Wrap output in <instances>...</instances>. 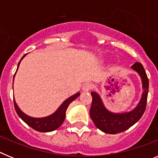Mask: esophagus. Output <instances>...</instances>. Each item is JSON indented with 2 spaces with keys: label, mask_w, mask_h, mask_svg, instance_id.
I'll return each mask as SVG.
<instances>
[{
  "label": "esophagus",
  "mask_w": 158,
  "mask_h": 158,
  "mask_svg": "<svg viewBox=\"0 0 158 158\" xmlns=\"http://www.w3.org/2000/svg\"><path fill=\"white\" fill-rule=\"evenodd\" d=\"M92 88H93V85L91 83H89V82H86L82 86V90L84 92H89V90H91Z\"/></svg>",
  "instance_id": "34e87169"
}]
</instances>
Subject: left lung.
Listing matches in <instances>:
<instances>
[{
  "label": "left lung",
  "mask_w": 158,
  "mask_h": 158,
  "mask_svg": "<svg viewBox=\"0 0 158 158\" xmlns=\"http://www.w3.org/2000/svg\"><path fill=\"white\" fill-rule=\"evenodd\" d=\"M131 69L136 71L142 79L143 92L139 104L133 110L128 112L114 113L108 111L104 106L100 95L96 92H92L93 97L90 117L94 123L95 126L104 133L115 135L127 131L142 116L146 107L148 91H149V80L142 65L139 62H135Z\"/></svg>",
  "instance_id": "left-lung-1"
}]
</instances>
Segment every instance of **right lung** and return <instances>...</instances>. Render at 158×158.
I'll list each match as a JSON object with an SVG mask.
<instances>
[{"instance_id":"right-lung-1","label":"right lung","mask_w":158,"mask_h":158,"mask_svg":"<svg viewBox=\"0 0 158 158\" xmlns=\"http://www.w3.org/2000/svg\"><path fill=\"white\" fill-rule=\"evenodd\" d=\"M25 55L26 54L23 55V58L19 62L18 67H19L21 60L25 57ZM17 69H16V71H17ZM14 77H15V75H14ZM79 96H80V93H77L76 94L71 96L70 97L66 99L60 105V107L57 109V111L53 113L52 115L47 117H43V118H34V117H31L29 115H26L25 113H23L21 110L19 109V107L16 104L15 98H13L14 106H15V109H16V113L19 116V118H21L23 122L26 123L29 127H31L35 131H40V132H51V131H55L56 129H58L62 125L65 118V111H66L67 107H68V106L69 105L71 102L73 101Z\"/></svg>"}]
</instances>
